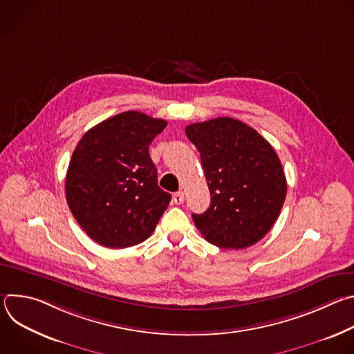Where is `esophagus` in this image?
Returning a JSON list of instances; mask_svg holds the SVG:
<instances>
[{"label": "esophagus", "mask_w": 354, "mask_h": 354, "mask_svg": "<svg viewBox=\"0 0 354 354\" xmlns=\"http://www.w3.org/2000/svg\"><path fill=\"white\" fill-rule=\"evenodd\" d=\"M172 200H174V203L175 205H182L183 203V200H185V194H183V192H176V193H174V197H172Z\"/></svg>", "instance_id": "obj_1"}]
</instances>
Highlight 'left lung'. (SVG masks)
Listing matches in <instances>:
<instances>
[{
  "instance_id": "obj_1",
  "label": "left lung",
  "mask_w": 354,
  "mask_h": 354,
  "mask_svg": "<svg viewBox=\"0 0 354 354\" xmlns=\"http://www.w3.org/2000/svg\"><path fill=\"white\" fill-rule=\"evenodd\" d=\"M185 131L198 149L212 196L203 214H192L200 234L223 249L261 241L276 223L287 193L273 147L232 118L193 123Z\"/></svg>"
}]
</instances>
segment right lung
<instances>
[{
  "label": "right lung",
  "mask_w": 354,
  "mask_h": 354,
  "mask_svg": "<svg viewBox=\"0 0 354 354\" xmlns=\"http://www.w3.org/2000/svg\"><path fill=\"white\" fill-rule=\"evenodd\" d=\"M167 126L137 111L89 129L77 144L66 176L68 207L99 245L120 249L145 241L171 194L157 182L148 147Z\"/></svg>",
  "instance_id": "1"
}]
</instances>
